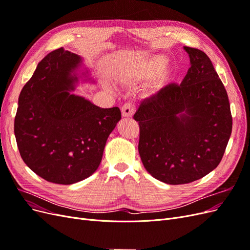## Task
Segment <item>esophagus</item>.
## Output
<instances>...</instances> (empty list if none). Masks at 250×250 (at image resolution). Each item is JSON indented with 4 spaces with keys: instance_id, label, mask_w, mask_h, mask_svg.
Here are the masks:
<instances>
[{
    "instance_id": "esophagus-1",
    "label": "esophagus",
    "mask_w": 250,
    "mask_h": 250,
    "mask_svg": "<svg viewBox=\"0 0 250 250\" xmlns=\"http://www.w3.org/2000/svg\"><path fill=\"white\" fill-rule=\"evenodd\" d=\"M121 111L124 118H131L134 113V106L131 103H125L121 108Z\"/></svg>"
}]
</instances>
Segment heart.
<instances>
[{
	"mask_svg": "<svg viewBox=\"0 0 250 250\" xmlns=\"http://www.w3.org/2000/svg\"><path fill=\"white\" fill-rule=\"evenodd\" d=\"M169 60L164 55H153L143 62L129 66L125 71V76L132 82L145 81L155 78L168 65Z\"/></svg>",
	"mask_w": 250,
	"mask_h": 250,
	"instance_id": "obj_1",
	"label": "heart"
}]
</instances>
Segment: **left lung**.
<instances>
[{
	"label": "left lung",
	"mask_w": 250,
	"mask_h": 250,
	"mask_svg": "<svg viewBox=\"0 0 250 250\" xmlns=\"http://www.w3.org/2000/svg\"><path fill=\"white\" fill-rule=\"evenodd\" d=\"M184 49L191 63L184 80L143 100L133 116L144 167L169 185L192 183L216 169L232 128L229 96L210 59Z\"/></svg>",
	"instance_id": "1"
}]
</instances>
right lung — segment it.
<instances>
[{"label": "right lung", "instance_id": "right-lung-1", "mask_svg": "<svg viewBox=\"0 0 250 250\" xmlns=\"http://www.w3.org/2000/svg\"><path fill=\"white\" fill-rule=\"evenodd\" d=\"M82 57L63 48L42 59L19 97L14 135L22 161L53 184L72 185L99 167L105 144L121 120L119 107L101 108L72 92L79 78L95 82Z\"/></svg>", "mask_w": 250, "mask_h": 250}]
</instances>
